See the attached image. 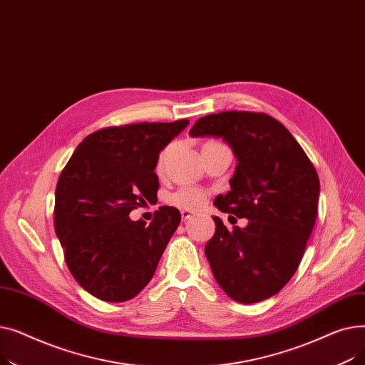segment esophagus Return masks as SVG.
Masks as SVG:
<instances>
[{
    "mask_svg": "<svg viewBox=\"0 0 365 365\" xmlns=\"http://www.w3.org/2000/svg\"><path fill=\"white\" fill-rule=\"evenodd\" d=\"M180 215H182V220H187V219L192 217L194 212H190V210H182Z\"/></svg>",
    "mask_w": 365,
    "mask_h": 365,
    "instance_id": "34e87169",
    "label": "esophagus"
}]
</instances>
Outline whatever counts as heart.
<instances>
[{"label":"heart","instance_id":"b5f03b06","mask_svg":"<svg viewBox=\"0 0 365 365\" xmlns=\"http://www.w3.org/2000/svg\"><path fill=\"white\" fill-rule=\"evenodd\" d=\"M207 143H215V142H207ZM165 155H167V150H164L161 153L160 165L163 164ZM205 200H207V195H205L204 190H201L198 187H192V186L182 187V189L178 190V192H175V194L170 197V202L173 205H176L179 208H185V210H187V208H198V207H201L205 202Z\"/></svg>","mask_w":365,"mask_h":365}]
</instances>
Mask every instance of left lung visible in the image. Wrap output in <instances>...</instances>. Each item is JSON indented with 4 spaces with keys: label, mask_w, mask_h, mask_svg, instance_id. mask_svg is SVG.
<instances>
[{
    "label": "left lung",
    "mask_w": 365,
    "mask_h": 365,
    "mask_svg": "<svg viewBox=\"0 0 365 365\" xmlns=\"http://www.w3.org/2000/svg\"><path fill=\"white\" fill-rule=\"evenodd\" d=\"M192 138H220L237 158L231 190L213 204L247 219L216 231L205 256L222 290L235 302L257 303L277 294L297 271L314 229L319 179L302 146L266 113L226 110L200 118Z\"/></svg>",
    "instance_id": "1"
}]
</instances>
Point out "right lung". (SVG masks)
I'll use <instances>...</instances> for the list:
<instances>
[{"mask_svg": "<svg viewBox=\"0 0 365 365\" xmlns=\"http://www.w3.org/2000/svg\"><path fill=\"white\" fill-rule=\"evenodd\" d=\"M189 120L140 123L91 133L72 153L56 186L54 229L72 277L86 292L120 303L152 279L180 223L161 205L149 225L130 212L157 198L160 152Z\"/></svg>", "mask_w": 365, "mask_h": 365, "instance_id": "1", "label": "right lung"}]
</instances>
